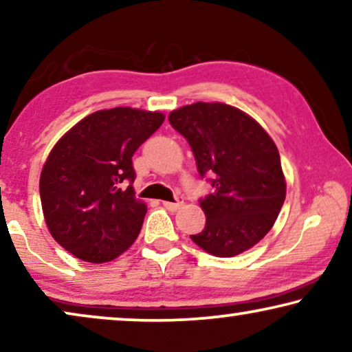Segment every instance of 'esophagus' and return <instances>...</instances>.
Wrapping results in <instances>:
<instances>
[{"instance_id":"34e87169","label":"esophagus","mask_w":352,"mask_h":352,"mask_svg":"<svg viewBox=\"0 0 352 352\" xmlns=\"http://www.w3.org/2000/svg\"><path fill=\"white\" fill-rule=\"evenodd\" d=\"M182 204H184V200H182L179 197V199H176V201H163V206H165V208H168L170 211H176V210L181 208Z\"/></svg>"}]
</instances>
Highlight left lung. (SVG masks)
<instances>
[{
    "instance_id": "8db88e82",
    "label": "left lung",
    "mask_w": 352,
    "mask_h": 352,
    "mask_svg": "<svg viewBox=\"0 0 352 352\" xmlns=\"http://www.w3.org/2000/svg\"><path fill=\"white\" fill-rule=\"evenodd\" d=\"M213 194L200 199L206 224L190 239L206 253L230 258L272 229L285 200L280 155L269 134L232 105L195 102L170 113Z\"/></svg>"
}]
</instances>
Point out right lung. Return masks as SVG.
<instances>
[{
	"mask_svg": "<svg viewBox=\"0 0 352 352\" xmlns=\"http://www.w3.org/2000/svg\"><path fill=\"white\" fill-rule=\"evenodd\" d=\"M163 120L131 107L99 110L51 151L40 177L43 213L52 237L74 256L107 263L138 239L147 206L134 197L133 155Z\"/></svg>",
	"mask_w": 352,
	"mask_h": 352,
	"instance_id": "add662e5",
	"label": "right lung"
}]
</instances>
